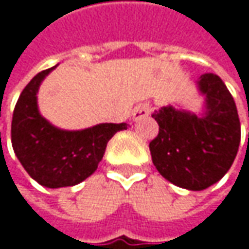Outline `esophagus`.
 I'll return each mask as SVG.
<instances>
[{"mask_svg": "<svg viewBox=\"0 0 249 249\" xmlns=\"http://www.w3.org/2000/svg\"><path fill=\"white\" fill-rule=\"evenodd\" d=\"M153 111V107L150 104H141L138 105L135 109H134V114H132V118L137 121V120H141V118H145L151 114Z\"/></svg>", "mask_w": 249, "mask_h": 249, "instance_id": "1", "label": "esophagus"}]
</instances>
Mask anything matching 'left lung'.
<instances>
[{
    "mask_svg": "<svg viewBox=\"0 0 249 249\" xmlns=\"http://www.w3.org/2000/svg\"><path fill=\"white\" fill-rule=\"evenodd\" d=\"M205 95V112L163 107L151 117L159 135L150 142L153 163L166 180L187 190H203L231 169L241 141V124L235 101L215 73L199 77Z\"/></svg>",
    "mask_w": 249,
    "mask_h": 249,
    "instance_id": "1",
    "label": "left lung"
}]
</instances>
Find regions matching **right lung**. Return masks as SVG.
<instances>
[{"mask_svg":"<svg viewBox=\"0 0 249 249\" xmlns=\"http://www.w3.org/2000/svg\"><path fill=\"white\" fill-rule=\"evenodd\" d=\"M54 68L37 73L28 82L11 123V142L17 159L31 178L50 189L75 186L95 173L108 141L128 126L125 123L98 124L66 131L43 118L37 107V92Z\"/></svg>","mask_w":249,"mask_h":249,"instance_id":"obj_1","label":"right lung"}]
</instances>
